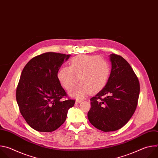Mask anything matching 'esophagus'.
I'll return each instance as SVG.
<instances>
[{
  "instance_id": "1",
  "label": "esophagus",
  "mask_w": 158,
  "mask_h": 158,
  "mask_svg": "<svg viewBox=\"0 0 158 158\" xmlns=\"http://www.w3.org/2000/svg\"><path fill=\"white\" fill-rule=\"evenodd\" d=\"M81 102V101H80V100H76V104H79V103H80Z\"/></svg>"
}]
</instances>
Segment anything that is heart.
Returning <instances> with one entry per match:
<instances>
[{
	"label": "heart",
	"mask_w": 158,
	"mask_h": 158,
	"mask_svg": "<svg viewBox=\"0 0 158 158\" xmlns=\"http://www.w3.org/2000/svg\"><path fill=\"white\" fill-rule=\"evenodd\" d=\"M111 66L109 62L98 56L79 55L73 57L69 67L64 66L57 73V79L67 91L81 83L71 93L77 99H82L88 93L96 94L107 85Z\"/></svg>",
	"instance_id": "1"
}]
</instances>
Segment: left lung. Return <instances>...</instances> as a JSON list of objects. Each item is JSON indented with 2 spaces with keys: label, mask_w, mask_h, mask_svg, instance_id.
Instances as JSON below:
<instances>
[{
  "label": "left lung",
  "mask_w": 158,
  "mask_h": 158,
  "mask_svg": "<svg viewBox=\"0 0 158 158\" xmlns=\"http://www.w3.org/2000/svg\"><path fill=\"white\" fill-rule=\"evenodd\" d=\"M112 68L107 85L91 101L89 121L104 132L123 127L137 107L140 85L130 64L121 56L111 54Z\"/></svg>",
  "instance_id": "left-lung-1"
}]
</instances>
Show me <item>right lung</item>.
<instances>
[{
    "label": "right lung",
    "mask_w": 158,
    "mask_h": 158,
    "mask_svg": "<svg viewBox=\"0 0 158 158\" xmlns=\"http://www.w3.org/2000/svg\"><path fill=\"white\" fill-rule=\"evenodd\" d=\"M70 55L46 52L31 59L22 70L16 100L27 123L39 132H52L65 121L75 104L61 86L57 73ZM67 97L66 100L62 98Z\"/></svg>",
    "instance_id": "obj_1"
}]
</instances>
